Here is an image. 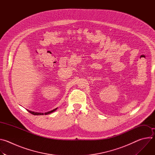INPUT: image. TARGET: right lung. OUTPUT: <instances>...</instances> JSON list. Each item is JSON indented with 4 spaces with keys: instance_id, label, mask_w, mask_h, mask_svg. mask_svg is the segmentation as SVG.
I'll use <instances>...</instances> for the list:
<instances>
[{
    "instance_id": "add662e5",
    "label": "right lung",
    "mask_w": 155,
    "mask_h": 155,
    "mask_svg": "<svg viewBox=\"0 0 155 155\" xmlns=\"http://www.w3.org/2000/svg\"><path fill=\"white\" fill-rule=\"evenodd\" d=\"M57 108H54V109L51 110V111H49V112H45V113H38V112H35L31 111V110H28V111L29 113H31V114L34 115H48V114H51V113L54 112L55 110H56Z\"/></svg>"
}]
</instances>
